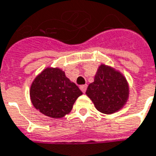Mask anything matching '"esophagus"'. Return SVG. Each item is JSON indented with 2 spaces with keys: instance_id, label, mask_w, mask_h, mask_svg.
<instances>
[{
  "instance_id": "34e87169",
  "label": "esophagus",
  "mask_w": 156,
  "mask_h": 156,
  "mask_svg": "<svg viewBox=\"0 0 156 156\" xmlns=\"http://www.w3.org/2000/svg\"><path fill=\"white\" fill-rule=\"evenodd\" d=\"M80 90L82 91L83 93H85V91H86V89H87V85H80Z\"/></svg>"
}]
</instances>
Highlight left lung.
Returning a JSON list of instances; mask_svg holds the SVG:
<instances>
[{
    "instance_id": "obj_1",
    "label": "left lung",
    "mask_w": 156,
    "mask_h": 156,
    "mask_svg": "<svg viewBox=\"0 0 156 156\" xmlns=\"http://www.w3.org/2000/svg\"><path fill=\"white\" fill-rule=\"evenodd\" d=\"M99 112L106 114L115 113L123 107L129 94L128 85L120 72L101 65L85 92Z\"/></svg>"
}]
</instances>
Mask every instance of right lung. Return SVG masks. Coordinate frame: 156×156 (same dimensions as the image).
Wrapping results in <instances>:
<instances>
[{
	"mask_svg": "<svg viewBox=\"0 0 156 156\" xmlns=\"http://www.w3.org/2000/svg\"><path fill=\"white\" fill-rule=\"evenodd\" d=\"M82 94L79 87L58 68H47L35 78L30 88L31 101L44 115L62 118L71 112Z\"/></svg>",
	"mask_w": 156,
	"mask_h": 156,
	"instance_id": "obj_1",
	"label": "right lung"
}]
</instances>
